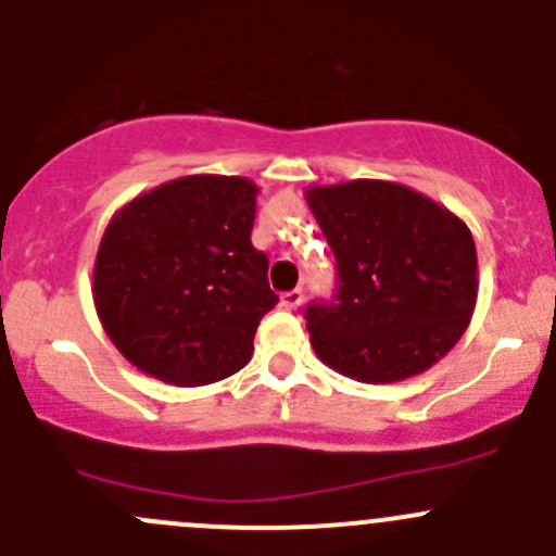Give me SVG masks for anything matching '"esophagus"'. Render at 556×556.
<instances>
[{
  "mask_svg": "<svg viewBox=\"0 0 556 556\" xmlns=\"http://www.w3.org/2000/svg\"><path fill=\"white\" fill-rule=\"evenodd\" d=\"M279 301H282L285 308H298L303 303V293L295 288V290H290V293H282V298H279Z\"/></svg>",
  "mask_w": 556,
  "mask_h": 556,
  "instance_id": "obj_1",
  "label": "esophagus"
}]
</instances>
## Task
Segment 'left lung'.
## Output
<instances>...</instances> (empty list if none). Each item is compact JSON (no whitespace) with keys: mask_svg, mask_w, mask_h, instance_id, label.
<instances>
[{"mask_svg":"<svg viewBox=\"0 0 556 556\" xmlns=\"http://www.w3.org/2000/svg\"><path fill=\"white\" fill-rule=\"evenodd\" d=\"M306 202L338 261L336 303L306 308L319 359L362 383H396L437 365L477 306L469 226L394 180L308 186Z\"/></svg>","mask_w":556,"mask_h":556,"instance_id":"obj_1","label":"left lung"}]
</instances>
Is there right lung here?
Returning a JSON list of instances; mask_svg holds the SVG:
<instances>
[{"label": "right lung", "instance_id": "right-lung-1", "mask_svg": "<svg viewBox=\"0 0 556 556\" xmlns=\"http://www.w3.org/2000/svg\"><path fill=\"white\" fill-rule=\"evenodd\" d=\"M258 186L242 175H184L111 215L92 301L119 354L173 386L242 370L261 317L277 306L268 258L250 242Z\"/></svg>", "mask_w": 556, "mask_h": 556}]
</instances>
